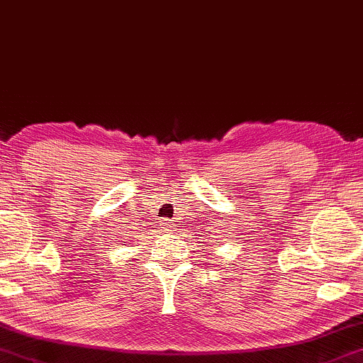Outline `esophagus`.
<instances>
[{"instance_id":"obj_1","label":"esophagus","mask_w":363,"mask_h":363,"mask_svg":"<svg viewBox=\"0 0 363 363\" xmlns=\"http://www.w3.org/2000/svg\"><path fill=\"white\" fill-rule=\"evenodd\" d=\"M160 228H164V230H168V228H169V225H168V222H162V223H160Z\"/></svg>"}]
</instances>
